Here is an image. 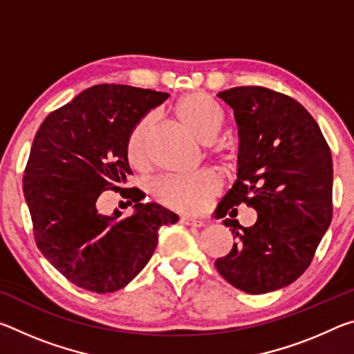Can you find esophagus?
Returning <instances> with one entry per match:
<instances>
[{"mask_svg": "<svg viewBox=\"0 0 354 354\" xmlns=\"http://www.w3.org/2000/svg\"><path fill=\"white\" fill-rule=\"evenodd\" d=\"M181 221L184 225H189V226H195V227H203L206 226V221L201 220V218H195V217H181Z\"/></svg>", "mask_w": 354, "mask_h": 354, "instance_id": "obj_1", "label": "esophagus"}]
</instances>
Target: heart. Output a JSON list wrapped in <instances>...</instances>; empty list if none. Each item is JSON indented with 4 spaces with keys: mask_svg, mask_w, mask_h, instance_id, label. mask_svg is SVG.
<instances>
[{
    "mask_svg": "<svg viewBox=\"0 0 354 354\" xmlns=\"http://www.w3.org/2000/svg\"><path fill=\"white\" fill-rule=\"evenodd\" d=\"M176 118L187 127L203 143L215 140L225 128V112L212 98L194 92L178 100L173 107ZM151 117H143L131 129L127 140V156L134 167L147 164ZM220 189L218 178L211 171L194 175H173L160 178L151 185L154 200L179 212H198L207 206Z\"/></svg>",
    "mask_w": 354,
    "mask_h": 354,
    "instance_id": "1",
    "label": "heart"
}]
</instances>
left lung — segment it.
Here are the masks:
<instances>
[{
    "mask_svg": "<svg viewBox=\"0 0 354 354\" xmlns=\"http://www.w3.org/2000/svg\"><path fill=\"white\" fill-rule=\"evenodd\" d=\"M239 128L237 179L217 206L218 218L239 206L256 209L253 226L225 218L236 243L215 261L236 289L253 295L298 279L313 262L333 217L331 149L297 100L266 87L218 92Z\"/></svg>",
    "mask_w": 354,
    "mask_h": 354,
    "instance_id": "8db88e82",
    "label": "left lung"
}]
</instances>
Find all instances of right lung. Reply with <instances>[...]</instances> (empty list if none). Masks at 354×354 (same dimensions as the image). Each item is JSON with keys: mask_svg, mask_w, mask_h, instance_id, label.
I'll use <instances>...</instances> for the list:
<instances>
[{"mask_svg": "<svg viewBox=\"0 0 354 354\" xmlns=\"http://www.w3.org/2000/svg\"><path fill=\"white\" fill-rule=\"evenodd\" d=\"M170 95L120 84H100L48 115L34 137L23 194L39 250L56 270L81 289H123L148 261L162 225L178 215L158 203L143 205L142 190L124 189L133 175L127 140L145 113ZM106 189L136 203L121 218L97 212Z\"/></svg>", "mask_w": 354, "mask_h": 354, "instance_id": "right-lung-1", "label": "right lung"}]
</instances>
